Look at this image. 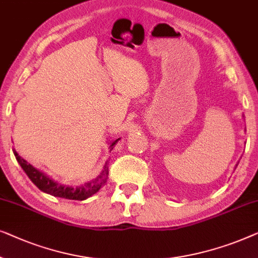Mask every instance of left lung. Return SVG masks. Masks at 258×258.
I'll return each mask as SVG.
<instances>
[{
	"instance_id": "8db88e82",
	"label": "left lung",
	"mask_w": 258,
	"mask_h": 258,
	"mask_svg": "<svg viewBox=\"0 0 258 258\" xmlns=\"http://www.w3.org/2000/svg\"><path fill=\"white\" fill-rule=\"evenodd\" d=\"M237 165H238V162H237ZM237 165H236V167H237Z\"/></svg>"
}]
</instances>
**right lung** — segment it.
<instances>
[{"label": "right lung", "mask_w": 258, "mask_h": 258, "mask_svg": "<svg viewBox=\"0 0 258 258\" xmlns=\"http://www.w3.org/2000/svg\"><path fill=\"white\" fill-rule=\"evenodd\" d=\"M119 139H120V138H118V139H115L114 141L110 143V150H113V146L118 143ZM13 152L17 162H19L20 166L22 167V169H23L25 174L29 176V179L34 182V184L37 186L38 189H41L46 194L52 195V197L68 199V200L83 201V200H86V199L91 198L92 195L96 194L97 191L99 190L105 183H106V180L108 176L107 161L105 162L101 172L98 174L94 179L81 184V186L72 187V186H67V184L58 183L57 181L52 180L51 177L46 175L45 173H43L42 170L35 168V167L29 164L27 160H24L23 158L20 157L15 150H13Z\"/></svg>", "instance_id": "1"}]
</instances>
